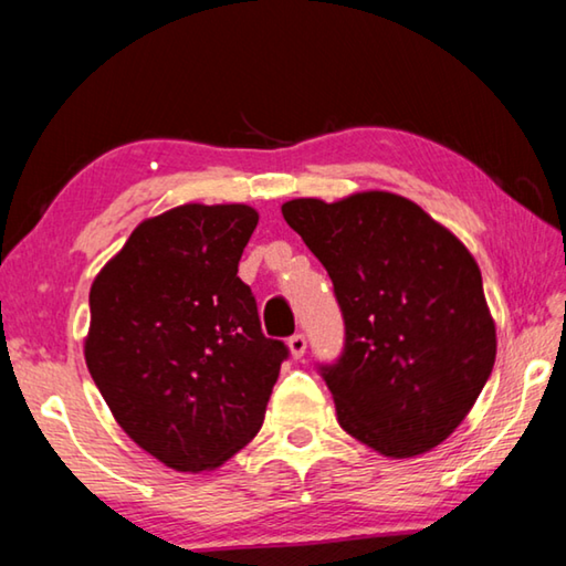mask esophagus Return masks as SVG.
<instances>
[{"instance_id":"1","label":"esophagus","mask_w":566,"mask_h":566,"mask_svg":"<svg viewBox=\"0 0 566 566\" xmlns=\"http://www.w3.org/2000/svg\"><path fill=\"white\" fill-rule=\"evenodd\" d=\"M286 344H290V352H292L294 359H302L304 357V352H306V337H304V334H300V332L292 334L290 342H286Z\"/></svg>"}]
</instances>
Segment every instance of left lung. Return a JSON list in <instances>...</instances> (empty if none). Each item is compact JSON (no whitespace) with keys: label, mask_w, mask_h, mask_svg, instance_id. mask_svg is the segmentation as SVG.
<instances>
[{"label":"left lung","mask_w":566,"mask_h":566,"mask_svg":"<svg viewBox=\"0 0 566 566\" xmlns=\"http://www.w3.org/2000/svg\"><path fill=\"white\" fill-rule=\"evenodd\" d=\"M282 214L334 284L344 349L319 371L342 429L395 459L442 444L492 375L496 332L469 249L391 191Z\"/></svg>","instance_id":"8db88e82"}]
</instances>
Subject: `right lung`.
I'll use <instances>...</instances> for the list:
<instances>
[{
    "label": "right lung",
    "mask_w": 566,
    "mask_h": 566,
    "mask_svg": "<svg viewBox=\"0 0 566 566\" xmlns=\"http://www.w3.org/2000/svg\"><path fill=\"white\" fill-rule=\"evenodd\" d=\"M256 222L247 205L175 207L134 229L92 284L94 385L124 432L177 472L252 442L290 357L237 276Z\"/></svg>",
    "instance_id": "1"
}]
</instances>
